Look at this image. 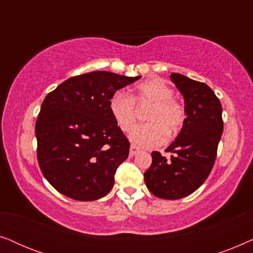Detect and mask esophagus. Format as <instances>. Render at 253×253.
I'll list each match as a JSON object with an SVG mask.
<instances>
[{
    "label": "esophagus",
    "instance_id": "1",
    "mask_svg": "<svg viewBox=\"0 0 253 253\" xmlns=\"http://www.w3.org/2000/svg\"><path fill=\"white\" fill-rule=\"evenodd\" d=\"M139 151H140L139 147L134 146V145H131V146H130V157H133V155L137 154Z\"/></svg>",
    "mask_w": 253,
    "mask_h": 253
}]
</instances>
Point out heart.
<instances>
[{"label":"heart","instance_id":"1","mask_svg":"<svg viewBox=\"0 0 253 253\" xmlns=\"http://www.w3.org/2000/svg\"><path fill=\"white\" fill-rule=\"evenodd\" d=\"M174 89L161 79H148L137 85L130 96L117 91L109 99V112L123 132H129L137 120V103H151L146 121L148 123L134 127L130 139L140 147L153 148L167 140L168 133L174 136L181 130L185 120L183 106L172 98Z\"/></svg>","mask_w":253,"mask_h":253}]
</instances>
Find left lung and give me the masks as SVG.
<instances>
[{"label":"left lung","instance_id":"left-lung-1","mask_svg":"<svg viewBox=\"0 0 253 253\" xmlns=\"http://www.w3.org/2000/svg\"><path fill=\"white\" fill-rule=\"evenodd\" d=\"M171 82L184 98L186 119L176 139L166 152H152V165L145 171L147 189L161 199H181L195 192L212 170L223 131L222 107L205 83L179 74Z\"/></svg>","mask_w":253,"mask_h":253}]
</instances>
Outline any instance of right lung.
Instances as JSON below:
<instances>
[{
	"label": "right lung",
	"instance_id": "right-lung-1",
	"mask_svg": "<svg viewBox=\"0 0 253 253\" xmlns=\"http://www.w3.org/2000/svg\"><path fill=\"white\" fill-rule=\"evenodd\" d=\"M139 78L87 72L67 79L44 98L36 123L38 162L62 195L92 202L112 190L130 143L109 112V99Z\"/></svg>",
	"mask_w": 253,
	"mask_h": 253
}]
</instances>
